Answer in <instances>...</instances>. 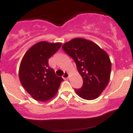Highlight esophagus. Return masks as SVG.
<instances>
[{"instance_id": "1", "label": "esophagus", "mask_w": 133, "mask_h": 133, "mask_svg": "<svg viewBox=\"0 0 133 133\" xmlns=\"http://www.w3.org/2000/svg\"><path fill=\"white\" fill-rule=\"evenodd\" d=\"M69 77V73L67 72H65L64 74V75L62 76V77H63L64 79H68Z\"/></svg>"}]
</instances>
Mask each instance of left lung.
Masks as SVG:
<instances>
[{
	"instance_id": "left-lung-1",
	"label": "left lung",
	"mask_w": 133,
	"mask_h": 133,
	"mask_svg": "<svg viewBox=\"0 0 133 133\" xmlns=\"http://www.w3.org/2000/svg\"><path fill=\"white\" fill-rule=\"evenodd\" d=\"M65 52L74 59L83 79L76 92L84 99L92 100L103 92L110 79L111 62L106 52L92 41L74 38L62 45Z\"/></svg>"
}]
</instances>
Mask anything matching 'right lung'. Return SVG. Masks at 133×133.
Instances as JSON below:
<instances>
[{
    "mask_svg": "<svg viewBox=\"0 0 133 133\" xmlns=\"http://www.w3.org/2000/svg\"><path fill=\"white\" fill-rule=\"evenodd\" d=\"M61 45L60 42L41 41L29 48L21 61L20 81L35 100L47 101L57 94L63 78L56 75L48 61Z\"/></svg>",
    "mask_w": 133,
    "mask_h": 133,
    "instance_id": "1",
    "label": "right lung"
}]
</instances>
